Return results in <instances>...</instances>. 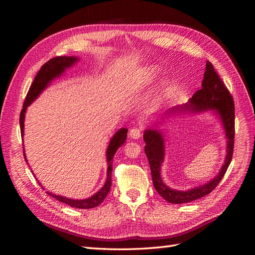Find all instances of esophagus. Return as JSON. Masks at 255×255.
Returning <instances> with one entry per match:
<instances>
[{"instance_id":"esophagus-1","label":"esophagus","mask_w":255,"mask_h":255,"mask_svg":"<svg viewBox=\"0 0 255 255\" xmlns=\"http://www.w3.org/2000/svg\"><path fill=\"white\" fill-rule=\"evenodd\" d=\"M128 136L130 138H133V139H138V138L141 136V128H137V127L132 128L129 129Z\"/></svg>"}]
</instances>
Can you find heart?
I'll return each mask as SVG.
<instances>
[{
    "label": "heart",
    "instance_id": "obj_1",
    "mask_svg": "<svg viewBox=\"0 0 255 255\" xmlns=\"http://www.w3.org/2000/svg\"><path fill=\"white\" fill-rule=\"evenodd\" d=\"M157 75L158 70L155 67H148L141 69V70L136 72V74L133 76L132 88L139 90L148 87L149 85H151L154 82V80L157 78Z\"/></svg>",
    "mask_w": 255,
    "mask_h": 255
}]
</instances>
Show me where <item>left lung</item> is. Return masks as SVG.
I'll use <instances>...</instances> for the list:
<instances>
[{
	"mask_svg": "<svg viewBox=\"0 0 255 255\" xmlns=\"http://www.w3.org/2000/svg\"><path fill=\"white\" fill-rule=\"evenodd\" d=\"M191 109L192 111H206L216 110L220 115L223 128L226 129V136L228 139L227 144V158L225 165L222 166L219 174L214 180L208 182L202 186L192 188L186 191L175 190L169 188L161 181L160 177V165L164 159V138L156 129H146L143 134V140L145 142L144 152L148 157L149 165L152 173V180L154 187L158 194L166 201L173 204H182L195 201L202 198L217 187V185L225 176L228 167L232 160L234 151V137H235V107L232 95L220 79L218 73L215 71L214 66L206 61L205 72L202 81V88L198 90L191 97L189 103L180 109ZM179 110V109H175ZM174 112V110H171Z\"/></svg>",
	"mask_w": 255,
	"mask_h": 255,
	"instance_id": "left-lung-1",
	"label": "left lung"
}]
</instances>
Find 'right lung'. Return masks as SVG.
Listing matches in <instances>:
<instances>
[{
	"label": "right lung",
	"instance_id": "right-lung-1",
	"mask_svg": "<svg viewBox=\"0 0 255 255\" xmlns=\"http://www.w3.org/2000/svg\"><path fill=\"white\" fill-rule=\"evenodd\" d=\"M76 60H78V58L73 57V56L72 57L71 56L70 57L69 56H57V57L51 58L44 65H42L40 70L38 71L35 80L33 81L32 85H30L27 95L25 97V101H24V103H23V109L20 113L21 136H23V128H24V116H25L26 107L41 94V91L48 86L53 79H55V78H57V76H59L65 71L66 68L71 67ZM127 135H128V128H121L112 138V140L109 145V149H107V152H106L107 165H109V167H107V179H106L104 186L100 189L96 195H94L88 199H84V200L68 199L65 197L51 194V192H49V191H48V195H50L53 198H55L60 202L70 205L71 207L84 208V210L96 207L99 204H101L103 202V200L106 198V196L109 195L111 186H112L113 157L115 155V153L117 152V150L119 149V146L126 142ZM23 155H24V158L26 160L24 151H23Z\"/></svg>",
	"mask_w": 255,
	"mask_h": 255
}]
</instances>
